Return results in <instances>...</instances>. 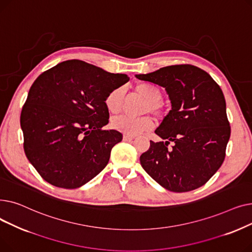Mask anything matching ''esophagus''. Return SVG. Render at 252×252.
<instances>
[{"label": "esophagus", "mask_w": 252, "mask_h": 252, "mask_svg": "<svg viewBox=\"0 0 252 252\" xmlns=\"http://www.w3.org/2000/svg\"><path fill=\"white\" fill-rule=\"evenodd\" d=\"M135 137L134 136H130V135H124V140L125 141H130V140H134Z\"/></svg>", "instance_id": "34e87169"}]
</instances>
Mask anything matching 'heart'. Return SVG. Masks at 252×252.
Listing matches in <instances>:
<instances>
[{"mask_svg": "<svg viewBox=\"0 0 252 252\" xmlns=\"http://www.w3.org/2000/svg\"><path fill=\"white\" fill-rule=\"evenodd\" d=\"M135 91L147 101V104L144 107V112H150L156 117H161L163 115V111L159 104L162 98V93L159 88L150 83H140L135 87ZM124 95V90L122 88H117L112 90L106 97L105 105L110 113L117 114L121 112ZM112 126L124 134L134 136L150 129L153 126V121L148 115L140 117L123 115L113 119Z\"/></svg>", "mask_w": 252, "mask_h": 252, "instance_id": "obj_1", "label": "heart"}]
</instances>
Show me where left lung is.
Returning a JSON list of instances; mask_svg holds the SVG:
<instances>
[{"label":"left lung","mask_w":252,"mask_h":252,"mask_svg":"<svg viewBox=\"0 0 252 252\" xmlns=\"http://www.w3.org/2000/svg\"><path fill=\"white\" fill-rule=\"evenodd\" d=\"M136 77L163 87L171 103L155 130L165 142L150 141V148L140 156L142 167L169 191L203 186L222 164L231 135L221 89L206 71L190 64ZM170 141L173 146L168 148Z\"/></svg>","instance_id":"obj_1"}]
</instances>
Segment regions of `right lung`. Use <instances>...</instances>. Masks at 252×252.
Here are the masks:
<instances>
[{
    "label": "right lung",
    "instance_id": "add662e5",
    "mask_svg": "<svg viewBox=\"0 0 252 252\" xmlns=\"http://www.w3.org/2000/svg\"><path fill=\"white\" fill-rule=\"evenodd\" d=\"M81 60H67L39 75L20 115L23 148L37 173L53 186L75 189L107 165L123 140L108 124L105 99L128 82Z\"/></svg>",
    "mask_w": 252,
    "mask_h": 252
}]
</instances>
